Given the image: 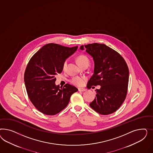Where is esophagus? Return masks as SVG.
<instances>
[{
	"mask_svg": "<svg viewBox=\"0 0 153 153\" xmlns=\"http://www.w3.org/2000/svg\"><path fill=\"white\" fill-rule=\"evenodd\" d=\"M79 91H86V88H79Z\"/></svg>",
	"mask_w": 153,
	"mask_h": 153,
	"instance_id": "1",
	"label": "esophagus"
}]
</instances>
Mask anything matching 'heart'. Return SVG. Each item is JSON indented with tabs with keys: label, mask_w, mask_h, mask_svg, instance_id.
<instances>
[{
	"label": "heart",
	"mask_w": 153,
	"mask_h": 153,
	"mask_svg": "<svg viewBox=\"0 0 153 153\" xmlns=\"http://www.w3.org/2000/svg\"><path fill=\"white\" fill-rule=\"evenodd\" d=\"M77 62L79 63V65H80V67H81L84 65H88L90 61L87 56L84 54H81L77 57ZM68 63V59H66L63 63V65H62L63 70H65L66 69ZM85 80V77H79V76H74L70 79V82L76 86H82L84 83Z\"/></svg>",
	"instance_id": "b5f03b06"
}]
</instances>
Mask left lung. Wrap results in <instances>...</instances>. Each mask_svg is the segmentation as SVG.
<instances>
[{
    "instance_id": "obj_1",
    "label": "left lung",
    "mask_w": 153,
    "mask_h": 153,
    "mask_svg": "<svg viewBox=\"0 0 153 153\" xmlns=\"http://www.w3.org/2000/svg\"><path fill=\"white\" fill-rule=\"evenodd\" d=\"M86 51L94 60V74L87 87L100 85L96 97L90 104L95 111L102 115L111 114L121 106L128 91L129 70L124 58L105 44L93 43L85 45ZM80 49L83 50V46Z\"/></svg>"
}]
</instances>
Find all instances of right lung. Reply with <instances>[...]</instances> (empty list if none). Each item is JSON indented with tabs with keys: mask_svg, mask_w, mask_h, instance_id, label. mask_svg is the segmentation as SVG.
Instances as JSON below:
<instances>
[{
	"mask_svg": "<svg viewBox=\"0 0 153 153\" xmlns=\"http://www.w3.org/2000/svg\"><path fill=\"white\" fill-rule=\"evenodd\" d=\"M77 48L49 43L29 60L24 74L25 86L30 101L42 113L48 116L58 114L67 106L71 95L78 91L68 83L63 88L55 85V76L62 72L63 62Z\"/></svg>",
	"mask_w": 153,
	"mask_h": 153,
	"instance_id": "obj_1",
	"label": "right lung"
}]
</instances>
